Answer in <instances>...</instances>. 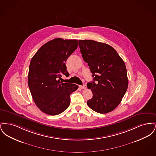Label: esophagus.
I'll list each match as a JSON object with an SVG mask.
<instances>
[{
  "label": "esophagus",
  "mask_w": 156,
  "mask_h": 156,
  "mask_svg": "<svg viewBox=\"0 0 156 156\" xmlns=\"http://www.w3.org/2000/svg\"><path fill=\"white\" fill-rule=\"evenodd\" d=\"M80 88L82 89H86V87L85 85H80Z\"/></svg>",
  "instance_id": "34e87169"
}]
</instances>
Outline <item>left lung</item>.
Wrapping results in <instances>:
<instances>
[{
  "instance_id": "1",
  "label": "left lung",
  "mask_w": 156,
  "mask_h": 156,
  "mask_svg": "<svg viewBox=\"0 0 156 156\" xmlns=\"http://www.w3.org/2000/svg\"><path fill=\"white\" fill-rule=\"evenodd\" d=\"M78 44L82 57L88 63L94 77V81L87 83L88 88L93 94L92 98L87 101L88 106L99 113L113 111L120 103L128 87L123 60L107 44L80 40Z\"/></svg>"
}]
</instances>
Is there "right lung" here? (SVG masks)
<instances>
[{
    "mask_svg": "<svg viewBox=\"0 0 156 156\" xmlns=\"http://www.w3.org/2000/svg\"><path fill=\"white\" fill-rule=\"evenodd\" d=\"M78 47L77 40L57 38L41 46L30 61L28 85L37 107L45 113L57 115L70 104V95L76 84L60 81L69 76L66 61Z\"/></svg>",
    "mask_w": 156,
    "mask_h": 156,
    "instance_id": "1",
    "label": "right lung"
}]
</instances>
